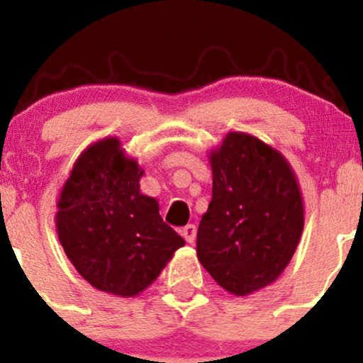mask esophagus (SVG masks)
Instances as JSON below:
<instances>
[{"mask_svg": "<svg viewBox=\"0 0 363 363\" xmlns=\"http://www.w3.org/2000/svg\"><path fill=\"white\" fill-rule=\"evenodd\" d=\"M181 234L186 239L187 244H194V240H196V225H186V227L181 230Z\"/></svg>", "mask_w": 363, "mask_h": 363, "instance_id": "esophagus-1", "label": "esophagus"}]
</instances>
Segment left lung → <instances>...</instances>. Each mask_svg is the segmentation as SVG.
<instances>
[{
  "label": "left lung",
  "instance_id": "left-lung-1",
  "mask_svg": "<svg viewBox=\"0 0 363 363\" xmlns=\"http://www.w3.org/2000/svg\"><path fill=\"white\" fill-rule=\"evenodd\" d=\"M208 162L213 191L196 254L225 291L247 297L294 257L306 220L301 184L280 150L249 133L228 131Z\"/></svg>",
  "mask_w": 363,
  "mask_h": 363
}]
</instances>
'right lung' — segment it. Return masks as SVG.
Here are the masks:
<instances>
[{
    "label": "right lung",
    "instance_id": "1",
    "mask_svg": "<svg viewBox=\"0 0 363 363\" xmlns=\"http://www.w3.org/2000/svg\"><path fill=\"white\" fill-rule=\"evenodd\" d=\"M143 174L118 136H106L78 155L56 203L57 239L74 269L123 298L147 290L186 244L140 191Z\"/></svg>",
    "mask_w": 363,
    "mask_h": 363
}]
</instances>
